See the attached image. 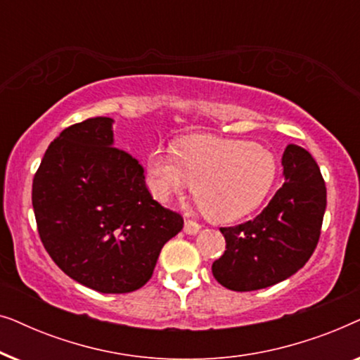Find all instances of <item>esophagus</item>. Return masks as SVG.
Segmentation results:
<instances>
[{
  "instance_id": "obj_1",
  "label": "esophagus",
  "mask_w": 360,
  "mask_h": 360,
  "mask_svg": "<svg viewBox=\"0 0 360 360\" xmlns=\"http://www.w3.org/2000/svg\"><path fill=\"white\" fill-rule=\"evenodd\" d=\"M200 229H201V226H200L198 223H196V221H193V219H186V221H185L184 231H185L186 234H196Z\"/></svg>"
}]
</instances>
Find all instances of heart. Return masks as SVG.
I'll list each match as a JSON object with an SVG mask.
<instances>
[{
	"label": "heart",
	"mask_w": 360,
	"mask_h": 360,
	"mask_svg": "<svg viewBox=\"0 0 360 360\" xmlns=\"http://www.w3.org/2000/svg\"><path fill=\"white\" fill-rule=\"evenodd\" d=\"M149 186L169 201L195 186L196 203L210 219L231 223L254 213L277 179V162L269 149L244 141L191 136L175 152L155 149L147 159Z\"/></svg>",
	"instance_id": "heart-1"
}]
</instances>
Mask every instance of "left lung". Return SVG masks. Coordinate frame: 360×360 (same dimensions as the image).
<instances>
[{
	"label": "left lung",
	"mask_w": 360,
	"mask_h": 360,
	"mask_svg": "<svg viewBox=\"0 0 360 360\" xmlns=\"http://www.w3.org/2000/svg\"><path fill=\"white\" fill-rule=\"evenodd\" d=\"M285 184L262 213L243 224L219 228L226 250L213 262V275L234 292L272 287L292 277L316 249L326 185L308 150L290 144L282 157Z\"/></svg>",
	"instance_id": "1"
}]
</instances>
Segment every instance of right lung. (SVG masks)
I'll return each instance as SVG.
<instances>
[{
	"label": "right lung",
	"instance_id": "right-lung-1",
	"mask_svg": "<svg viewBox=\"0 0 360 360\" xmlns=\"http://www.w3.org/2000/svg\"><path fill=\"white\" fill-rule=\"evenodd\" d=\"M32 206L44 248L75 282L129 293L149 282L184 218L152 198L144 169L112 147L111 117L68 126L34 175Z\"/></svg>",
	"mask_w": 360,
	"mask_h": 360
}]
</instances>
